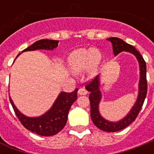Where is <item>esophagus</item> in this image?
I'll list each match as a JSON object with an SVG mask.
<instances>
[{
    "label": "esophagus",
    "instance_id": "esophagus-1",
    "mask_svg": "<svg viewBox=\"0 0 154 154\" xmlns=\"http://www.w3.org/2000/svg\"><path fill=\"white\" fill-rule=\"evenodd\" d=\"M88 94V92H87L86 89H79V90H78V94L79 95H86V94Z\"/></svg>",
    "mask_w": 154,
    "mask_h": 154
}]
</instances>
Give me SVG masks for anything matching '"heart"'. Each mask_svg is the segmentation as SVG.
Masks as SVG:
<instances>
[{"instance_id": "heart-1", "label": "heart", "mask_w": 154, "mask_h": 154, "mask_svg": "<svg viewBox=\"0 0 154 154\" xmlns=\"http://www.w3.org/2000/svg\"><path fill=\"white\" fill-rule=\"evenodd\" d=\"M101 54L96 49H80L72 52L68 58L69 67L72 72L79 74L88 70L89 76H94L101 63Z\"/></svg>"}]
</instances>
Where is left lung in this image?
Segmentation results:
<instances>
[{"instance_id": "8db88e82", "label": "left lung", "mask_w": 154, "mask_h": 154, "mask_svg": "<svg viewBox=\"0 0 154 154\" xmlns=\"http://www.w3.org/2000/svg\"><path fill=\"white\" fill-rule=\"evenodd\" d=\"M107 41L112 43V51L114 56L118 55L122 52H128L136 57L140 68V80L138 85V96L134 106L129 113L117 122H110L105 119L99 111V104L101 102V92L100 90V76H97L89 84L85 86V89L90 93L89 98L90 101V115L94 124L97 128L105 132H117L126 128L128 125L134 122L141 110L147 94V80H146V64L143 57L140 54L136 48L127 44L123 40L117 37H109Z\"/></svg>"}]
</instances>
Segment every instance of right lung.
<instances>
[{
	"label": "right lung",
	"instance_id": "1",
	"mask_svg": "<svg viewBox=\"0 0 154 154\" xmlns=\"http://www.w3.org/2000/svg\"><path fill=\"white\" fill-rule=\"evenodd\" d=\"M58 42L59 41L54 40H40L22 52L34 51L37 49L53 50L57 47ZM20 54H18L17 57ZM77 90L78 89H76L72 93H60L53 106L45 113L39 117H29L25 116L17 109L10 97L9 101L17 117L25 128L40 136L49 137L59 133L66 125L70 107L77 98Z\"/></svg>",
	"mask_w": 154,
	"mask_h": 154
}]
</instances>
